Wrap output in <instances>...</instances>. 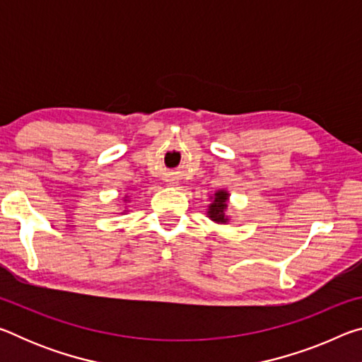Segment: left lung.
<instances>
[{"instance_id":"1","label":"left lung","mask_w":362,"mask_h":362,"mask_svg":"<svg viewBox=\"0 0 362 362\" xmlns=\"http://www.w3.org/2000/svg\"><path fill=\"white\" fill-rule=\"evenodd\" d=\"M228 199L230 193L226 189H218V192L211 196V204L207 206V217L212 222L218 225H226L230 222V217L226 216V209H228Z\"/></svg>"}]
</instances>
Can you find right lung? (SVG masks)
<instances>
[{"mask_svg":"<svg viewBox=\"0 0 362 362\" xmlns=\"http://www.w3.org/2000/svg\"><path fill=\"white\" fill-rule=\"evenodd\" d=\"M127 201H129V196H127V194H126V196H124V203H127ZM124 212H127V211L124 209V211H122L121 214H124Z\"/></svg>","mask_w":362,"mask_h":362,"instance_id":"1","label":"right lung"}]
</instances>
